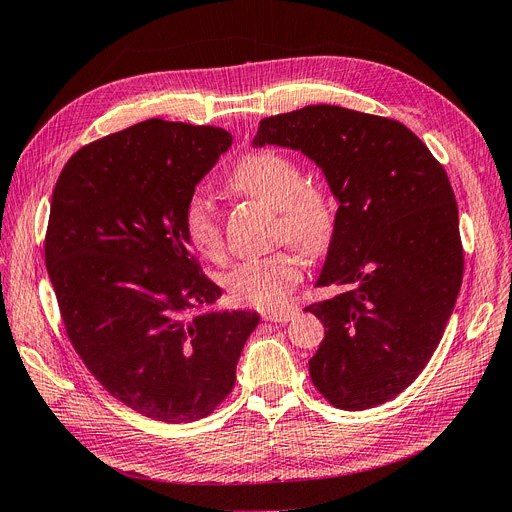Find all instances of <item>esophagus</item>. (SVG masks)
Wrapping results in <instances>:
<instances>
[{
  "instance_id": "34e87169",
  "label": "esophagus",
  "mask_w": 512,
  "mask_h": 512,
  "mask_svg": "<svg viewBox=\"0 0 512 512\" xmlns=\"http://www.w3.org/2000/svg\"><path fill=\"white\" fill-rule=\"evenodd\" d=\"M294 316V309L284 307V309H265L262 312V318L269 320V322H288Z\"/></svg>"
}]
</instances>
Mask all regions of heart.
<instances>
[{
  "mask_svg": "<svg viewBox=\"0 0 512 512\" xmlns=\"http://www.w3.org/2000/svg\"><path fill=\"white\" fill-rule=\"evenodd\" d=\"M228 188L277 211V230L303 254L329 243L333 213L327 196L303 183V170L280 151L262 149L243 156L228 175ZM183 228L194 250L209 260L224 256L218 209L205 192H192L183 205ZM299 280V260L288 252L247 258L224 275L230 299L260 309L280 307Z\"/></svg>",
  "mask_w": 512,
  "mask_h": 512,
  "instance_id": "b5f03b06",
  "label": "heart"
}]
</instances>
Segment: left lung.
<instances>
[{
  "mask_svg": "<svg viewBox=\"0 0 512 512\" xmlns=\"http://www.w3.org/2000/svg\"><path fill=\"white\" fill-rule=\"evenodd\" d=\"M254 147L301 151L339 203L316 286H344L305 307L324 324L309 376L335 408L397 397L438 348L463 277L455 194L404 123L316 104L260 121Z\"/></svg>",
  "mask_w": 512,
  "mask_h": 512,
  "instance_id": "8db88e82",
  "label": "left lung"
}]
</instances>
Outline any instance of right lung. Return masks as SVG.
I'll list each match as a JSON object with an SVG mask.
<instances>
[{
    "mask_svg": "<svg viewBox=\"0 0 512 512\" xmlns=\"http://www.w3.org/2000/svg\"><path fill=\"white\" fill-rule=\"evenodd\" d=\"M232 145L222 128L149 119L79 149L51 198L44 260L85 367L121 404L190 423L235 386L260 316L215 309L183 205Z\"/></svg>",
    "mask_w": 512,
    "mask_h": 512,
    "instance_id": "right-lung-1",
    "label": "right lung"
}]
</instances>
